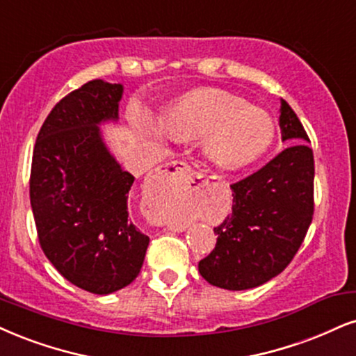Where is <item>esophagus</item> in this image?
<instances>
[{
    "label": "esophagus",
    "instance_id": "esophagus-1",
    "mask_svg": "<svg viewBox=\"0 0 356 356\" xmlns=\"http://www.w3.org/2000/svg\"><path fill=\"white\" fill-rule=\"evenodd\" d=\"M193 177H195V168H191L190 165L185 163V161H170V163L161 165L160 168L155 170V175L153 178L158 179V181H191Z\"/></svg>",
    "mask_w": 356,
    "mask_h": 356
}]
</instances>
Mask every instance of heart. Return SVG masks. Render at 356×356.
<instances>
[{
    "instance_id": "1",
    "label": "heart",
    "mask_w": 356,
    "mask_h": 356,
    "mask_svg": "<svg viewBox=\"0 0 356 356\" xmlns=\"http://www.w3.org/2000/svg\"><path fill=\"white\" fill-rule=\"evenodd\" d=\"M165 130L178 142L206 138V155L225 170H238L261 158L274 140L269 113L229 92H193L170 108Z\"/></svg>"
}]
</instances>
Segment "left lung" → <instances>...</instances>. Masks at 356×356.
Here are the masks:
<instances>
[{"label": "left lung", "instance_id": "obj_1", "mask_svg": "<svg viewBox=\"0 0 356 356\" xmlns=\"http://www.w3.org/2000/svg\"><path fill=\"white\" fill-rule=\"evenodd\" d=\"M279 127L291 143L256 173L232 183V213L200 274L216 287L245 291L280 274L304 243L314 218V152L292 107L280 99Z\"/></svg>", "mask_w": 356, "mask_h": 356}]
</instances>
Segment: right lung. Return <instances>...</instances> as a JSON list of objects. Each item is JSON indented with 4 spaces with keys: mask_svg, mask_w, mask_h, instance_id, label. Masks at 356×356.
<instances>
[{
    "mask_svg": "<svg viewBox=\"0 0 356 356\" xmlns=\"http://www.w3.org/2000/svg\"><path fill=\"white\" fill-rule=\"evenodd\" d=\"M120 84L90 81L54 105L33 152L38 239L69 282L105 296L134 282L150 239L129 218L135 178L107 152L100 122L118 117Z\"/></svg>",
    "mask_w": 356,
    "mask_h": 356,
    "instance_id": "add662e5",
    "label": "right lung"
}]
</instances>
